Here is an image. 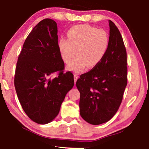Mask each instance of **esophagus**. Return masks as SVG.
<instances>
[{
	"instance_id": "esophagus-1",
	"label": "esophagus",
	"mask_w": 149,
	"mask_h": 149,
	"mask_svg": "<svg viewBox=\"0 0 149 149\" xmlns=\"http://www.w3.org/2000/svg\"><path fill=\"white\" fill-rule=\"evenodd\" d=\"M74 81H75V83H76L77 79H78V78H79V76H78L77 74H74Z\"/></svg>"
}]
</instances>
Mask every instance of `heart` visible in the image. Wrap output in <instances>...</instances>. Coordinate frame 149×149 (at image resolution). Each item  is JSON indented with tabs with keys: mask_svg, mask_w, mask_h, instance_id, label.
<instances>
[{
	"mask_svg": "<svg viewBox=\"0 0 149 149\" xmlns=\"http://www.w3.org/2000/svg\"><path fill=\"white\" fill-rule=\"evenodd\" d=\"M68 39L61 38L58 42L60 55L67 69L75 72H82L87 66L95 67L101 62L107 51L109 36L104 29L89 25H77L67 32Z\"/></svg>",
	"mask_w": 149,
	"mask_h": 149,
	"instance_id": "b5f03b06",
	"label": "heart"
}]
</instances>
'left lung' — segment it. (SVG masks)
Masks as SVG:
<instances>
[{"instance_id": "8db88e82", "label": "left lung", "mask_w": 149, "mask_h": 149, "mask_svg": "<svg viewBox=\"0 0 149 149\" xmlns=\"http://www.w3.org/2000/svg\"><path fill=\"white\" fill-rule=\"evenodd\" d=\"M109 45L99 64L80 75L76 87L80 93L83 119L93 125L107 122L115 115L127 85V52L120 32L109 20Z\"/></svg>"}]
</instances>
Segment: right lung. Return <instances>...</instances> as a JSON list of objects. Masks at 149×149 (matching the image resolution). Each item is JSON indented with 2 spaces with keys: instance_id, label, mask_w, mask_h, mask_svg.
I'll use <instances>...</instances> for the list:
<instances>
[{
  "instance_id": "right-lung-1",
  "label": "right lung",
  "mask_w": 149,
  "mask_h": 149,
  "mask_svg": "<svg viewBox=\"0 0 149 149\" xmlns=\"http://www.w3.org/2000/svg\"><path fill=\"white\" fill-rule=\"evenodd\" d=\"M57 33L53 19L39 22L25 41L16 64L14 86L19 101L27 116L39 124H46L57 116L74 85V75L64 73ZM55 72L59 76L51 79Z\"/></svg>"
}]
</instances>
